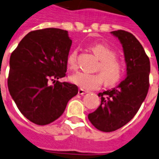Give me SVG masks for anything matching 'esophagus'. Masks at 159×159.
<instances>
[{
	"label": "esophagus",
	"instance_id": "34e87169",
	"mask_svg": "<svg viewBox=\"0 0 159 159\" xmlns=\"http://www.w3.org/2000/svg\"><path fill=\"white\" fill-rule=\"evenodd\" d=\"M87 93H88L87 91H85V90H84V89H80L78 91V93L80 94V95H84V94Z\"/></svg>",
	"mask_w": 159,
	"mask_h": 159
}]
</instances>
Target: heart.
Here are the masks:
<instances>
[{
  "mask_svg": "<svg viewBox=\"0 0 159 159\" xmlns=\"http://www.w3.org/2000/svg\"><path fill=\"white\" fill-rule=\"evenodd\" d=\"M90 49L100 60L97 70L101 74L77 72L70 77V81L85 90L99 89L103 82L110 86L117 84L124 73V63L117 57V51L109 46L108 44L102 43L92 45ZM77 50H74L68 55L66 63L68 68L70 70H74L77 67Z\"/></svg>",
  "mask_w": 159,
  "mask_h": 159,
  "instance_id": "heart-1",
  "label": "heart"
}]
</instances>
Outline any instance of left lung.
Listing matches in <instances>:
<instances>
[{"label": "left lung", "instance_id": "left-lung-1", "mask_svg": "<svg viewBox=\"0 0 159 159\" xmlns=\"http://www.w3.org/2000/svg\"><path fill=\"white\" fill-rule=\"evenodd\" d=\"M124 48L127 75L116 88L98 94L102 103L88 118L97 129L111 132L134 117L146 98L149 87V58L139 40L124 30L111 31Z\"/></svg>", "mask_w": 159, "mask_h": 159}]
</instances>
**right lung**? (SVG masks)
<instances>
[{
	"label": "right lung",
	"instance_id": "obj_1",
	"mask_svg": "<svg viewBox=\"0 0 159 159\" xmlns=\"http://www.w3.org/2000/svg\"><path fill=\"white\" fill-rule=\"evenodd\" d=\"M71 43L67 31L50 27L27 34L12 52L8 89L23 116L37 125L58 119L78 93L75 84L58 81L66 76Z\"/></svg>",
	"mask_w": 159,
	"mask_h": 159
}]
</instances>
